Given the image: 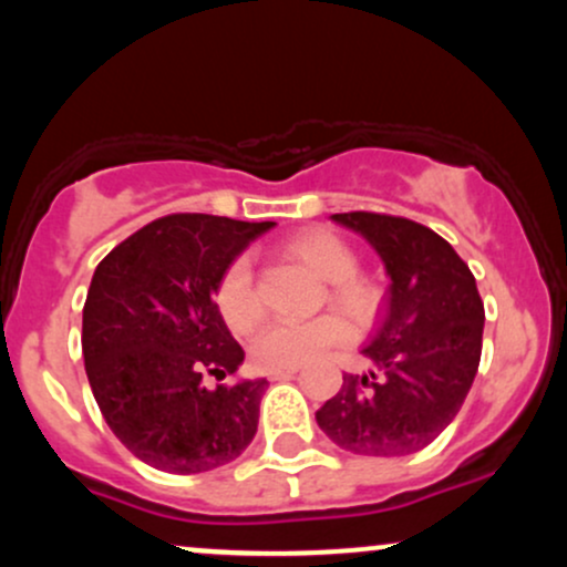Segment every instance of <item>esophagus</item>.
I'll return each instance as SVG.
<instances>
[{
    "instance_id": "obj_1",
    "label": "esophagus",
    "mask_w": 567,
    "mask_h": 567,
    "mask_svg": "<svg viewBox=\"0 0 567 567\" xmlns=\"http://www.w3.org/2000/svg\"><path fill=\"white\" fill-rule=\"evenodd\" d=\"M298 373V368H288V370H269V381H288V379H292V375Z\"/></svg>"
}]
</instances>
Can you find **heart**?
<instances>
[{
  "mask_svg": "<svg viewBox=\"0 0 567 567\" xmlns=\"http://www.w3.org/2000/svg\"><path fill=\"white\" fill-rule=\"evenodd\" d=\"M285 256L328 282V301L351 320H373L381 306V288L357 275V252L347 239L328 229H306L285 243ZM213 301L231 333L245 336L261 322L264 303L245 256L234 258L220 275ZM349 338V324L336 315H320L306 322H271L252 341V360L264 370L301 368L330 347Z\"/></svg>",
  "mask_w": 567,
  "mask_h": 567,
  "instance_id": "1",
  "label": "heart"
}]
</instances>
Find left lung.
I'll return each mask as SVG.
<instances>
[{
  "mask_svg": "<svg viewBox=\"0 0 567 567\" xmlns=\"http://www.w3.org/2000/svg\"><path fill=\"white\" fill-rule=\"evenodd\" d=\"M379 252L389 282L383 317L362 354L368 375L317 410V424L357 455H410L455 419L483 354L485 309L470 266L440 234L383 213H336Z\"/></svg>",
  "mask_w": 567,
  "mask_h": 567,
  "instance_id": "left-lung-1",
  "label": "left lung"
}]
</instances>
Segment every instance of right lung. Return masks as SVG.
<instances>
[{
  "label": "right lung",
  "instance_id": "obj_1",
  "mask_svg": "<svg viewBox=\"0 0 567 567\" xmlns=\"http://www.w3.org/2000/svg\"><path fill=\"white\" fill-rule=\"evenodd\" d=\"M271 220L175 213L152 220L97 264L82 309L90 389L116 440L173 474L210 472L250 445L266 379H226L245 351L213 292L224 269Z\"/></svg>",
  "mask_w": 567,
  "mask_h": 567
}]
</instances>
